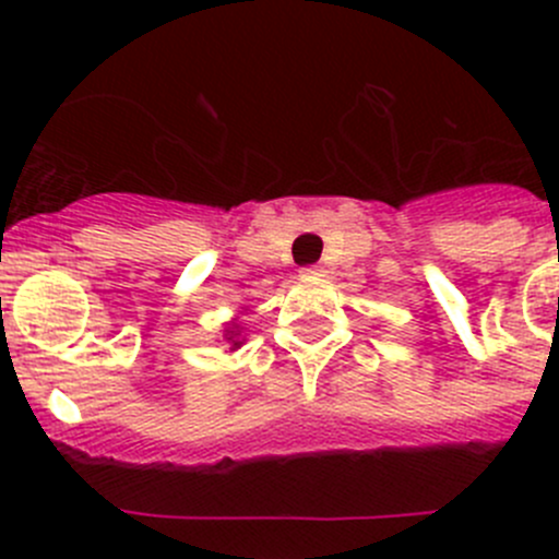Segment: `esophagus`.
<instances>
[{
    "instance_id": "34e87169",
    "label": "esophagus",
    "mask_w": 559,
    "mask_h": 559,
    "mask_svg": "<svg viewBox=\"0 0 559 559\" xmlns=\"http://www.w3.org/2000/svg\"><path fill=\"white\" fill-rule=\"evenodd\" d=\"M302 273L306 275H324V264H308V267H302Z\"/></svg>"
}]
</instances>
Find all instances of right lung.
I'll return each mask as SVG.
<instances>
[{"mask_svg":"<svg viewBox=\"0 0 559 559\" xmlns=\"http://www.w3.org/2000/svg\"><path fill=\"white\" fill-rule=\"evenodd\" d=\"M227 341L233 343V348H238L240 343H243V341H240V326L238 324L229 326V330H227Z\"/></svg>","mask_w":559,"mask_h":559,"instance_id":"right-lung-1","label":"right lung"}]
</instances>
